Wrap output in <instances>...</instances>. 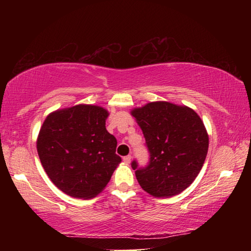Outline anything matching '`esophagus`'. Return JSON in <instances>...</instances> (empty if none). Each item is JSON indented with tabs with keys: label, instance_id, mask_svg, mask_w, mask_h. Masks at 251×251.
Masks as SVG:
<instances>
[{
	"label": "esophagus",
	"instance_id": "obj_1",
	"mask_svg": "<svg viewBox=\"0 0 251 251\" xmlns=\"http://www.w3.org/2000/svg\"><path fill=\"white\" fill-rule=\"evenodd\" d=\"M123 160H124L126 164H129L130 160H131V156L130 155H127L125 157H123Z\"/></svg>",
	"mask_w": 251,
	"mask_h": 251
}]
</instances>
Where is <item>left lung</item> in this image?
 Listing matches in <instances>:
<instances>
[{
    "label": "left lung",
    "instance_id": "left-lung-1",
    "mask_svg": "<svg viewBox=\"0 0 251 251\" xmlns=\"http://www.w3.org/2000/svg\"><path fill=\"white\" fill-rule=\"evenodd\" d=\"M141 127L150 163L131 167L142 188L154 197L180 194L195 180L205 163L209 138L194 109L169 101H151L130 112Z\"/></svg>",
    "mask_w": 251,
    "mask_h": 251
}]
</instances>
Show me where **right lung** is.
Listing matches in <instances>:
<instances>
[{
    "mask_svg": "<svg viewBox=\"0 0 251 251\" xmlns=\"http://www.w3.org/2000/svg\"><path fill=\"white\" fill-rule=\"evenodd\" d=\"M108 112L79 104L57 109L42 125L36 147L45 173L71 197L91 199L103 190L122 158L106 130Z\"/></svg>",
    "mask_w": 251,
    "mask_h": 251,
    "instance_id": "add662e5",
    "label": "right lung"
}]
</instances>
